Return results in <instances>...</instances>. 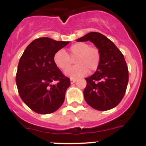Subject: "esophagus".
Returning a JSON list of instances; mask_svg holds the SVG:
<instances>
[{"label": "esophagus", "mask_w": 146, "mask_h": 146, "mask_svg": "<svg viewBox=\"0 0 146 146\" xmlns=\"http://www.w3.org/2000/svg\"><path fill=\"white\" fill-rule=\"evenodd\" d=\"M77 82V80L75 79H71L70 80V82H71V84H74V82Z\"/></svg>", "instance_id": "esophagus-1"}]
</instances>
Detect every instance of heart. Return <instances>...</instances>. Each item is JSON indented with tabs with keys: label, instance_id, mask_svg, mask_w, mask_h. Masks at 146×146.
Returning <instances> with one entry per match:
<instances>
[{
	"label": "heart",
	"instance_id": "b5f03b06",
	"mask_svg": "<svg viewBox=\"0 0 146 146\" xmlns=\"http://www.w3.org/2000/svg\"><path fill=\"white\" fill-rule=\"evenodd\" d=\"M69 55L76 66L65 71L64 74L72 79H77L86 75L90 71L98 69L101 62V53L98 48L90 47L86 42H78L72 44L69 50ZM53 61L60 70L64 71L71 66V59L63 50H58L54 55Z\"/></svg>",
	"mask_w": 146,
	"mask_h": 146
}]
</instances>
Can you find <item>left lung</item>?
Listing matches in <instances>:
<instances>
[{
    "instance_id": "left-lung-1",
    "label": "left lung",
    "mask_w": 146,
    "mask_h": 146,
    "mask_svg": "<svg viewBox=\"0 0 146 146\" xmlns=\"http://www.w3.org/2000/svg\"><path fill=\"white\" fill-rule=\"evenodd\" d=\"M92 42L101 53L97 71L86 77L84 98L91 108L100 111L116 107L126 92L129 81L128 67L123 54L112 41L97 32H91L76 40Z\"/></svg>"
}]
</instances>
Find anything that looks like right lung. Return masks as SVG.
I'll use <instances>...</instances> for the list:
<instances>
[{"label": "right lung", "mask_w": 146, "mask_h": 146, "mask_svg": "<svg viewBox=\"0 0 146 146\" xmlns=\"http://www.w3.org/2000/svg\"><path fill=\"white\" fill-rule=\"evenodd\" d=\"M69 42L47 37L33 40L20 59L16 75L18 92L29 108L39 114L56 111L64 102L70 79L53 61L54 55ZM58 81L57 84L52 82Z\"/></svg>", "instance_id": "1"}]
</instances>
